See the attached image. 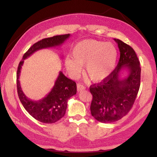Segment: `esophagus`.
Instances as JSON below:
<instances>
[{"label": "esophagus", "instance_id": "1", "mask_svg": "<svg viewBox=\"0 0 157 157\" xmlns=\"http://www.w3.org/2000/svg\"><path fill=\"white\" fill-rule=\"evenodd\" d=\"M85 89H86V87H85L83 84H80V83L77 84V91L78 92H81Z\"/></svg>", "mask_w": 157, "mask_h": 157}]
</instances>
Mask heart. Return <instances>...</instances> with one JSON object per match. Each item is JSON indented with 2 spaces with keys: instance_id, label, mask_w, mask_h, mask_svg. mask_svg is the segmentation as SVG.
Segmentation results:
<instances>
[{
  "instance_id": "b5f03b06",
  "label": "heart",
  "mask_w": 157,
  "mask_h": 157,
  "mask_svg": "<svg viewBox=\"0 0 157 157\" xmlns=\"http://www.w3.org/2000/svg\"><path fill=\"white\" fill-rule=\"evenodd\" d=\"M71 58L65 59V66L73 77H77L85 66V73L92 81L106 79L115 67L117 50L111 42L94 39L79 42L71 52Z\"/></svg>"
}]
</instances>
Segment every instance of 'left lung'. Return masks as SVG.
Here are the masks:
<instances>
[{"mask_svg": "<svg viewBox=\"0 0 157 157\" xmlns=\"http://www.w3.org/2000/svg\"><path fill=\"white\" fill-rule=\"evenodd\" d=\"M114 40L120 50L117 67L103 82L90 87L93 96L91 114L103 123L116 122L125 116L132 107L140 86L141 67L135 51L122 40ZM125 68L128 75L121 78V71Z\"/></svg>", "mask_w": 157, "mask_h": 157, "instance_id": "8db88e82", "label": "left lung"}]
</instances>
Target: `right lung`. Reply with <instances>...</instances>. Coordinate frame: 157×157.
I'll return each mask as SVG.
<instances>
[{
    "label": "right lung",
    "instance_id": "obj_1",
    "mask_svg": "<svg viewBox=\"0 0 157 157\" xmlns=\"http://www.w3.org/2000/svg\"><path fill=\"white\" fill-rule=\"evenodd\" d=\"M70 34L56 35L42 39L36 42L23 55L17 71V89L20 100L25 110L36 120L52 124L61 119L65 114L68 99L77 94V84L73 80L66 77L60 71L54 86L46 97L38 101L28 98L23 93L20 82V76L24 60L35 52L51 47L59 46L68 39Z\"/></svg>",
    "mask_w": 157,
    "mask_h": 157
}]
</instances>
